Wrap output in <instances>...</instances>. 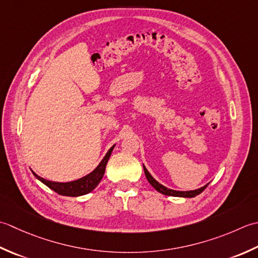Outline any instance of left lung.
<instances>
[{
	"instance_id": "8db88e82",
	"label": "left lung",
	"mask_w": 258,
	"mask_h": 258,
	"mask_svg": "<svg viewBox=\"0 0 258 258\" xmlns=\"http://www.w3.org/2000/svg\"><path fill=\"white\" fill-rule=\"evenodd\" d=\"M143 166H144V171H145L146 178H147V180L149 181L150 185H151L152 187H154L157 191L164 194V195H167V196L183 197V198H192V197H195V196L199 195V194H201V192H203V191L205 190V188H206V187L208 186V183H207V185H205V186H203V187H201V188H198V189H195V190H188V191L173 190V189L167 188V187H165L164 185H161V183H159L158 181H157V180L155 179V178L150 175V172H149L148 170H147V168L145 167V165H143Z\"/></svg>"
}]
</instances>
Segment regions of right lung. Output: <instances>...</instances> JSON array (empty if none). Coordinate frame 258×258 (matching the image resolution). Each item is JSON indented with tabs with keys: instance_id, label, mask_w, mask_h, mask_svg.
<instances>
[{
	"instance_id": "obj_1",
	"label": "right lung",
	"mask_w": 258,
	"mask_h": 258,
	"mask_svg": "<svg viewBox=\"0 0 258 258\" xmlns=\"http://www.w3.org/2000/svg\"><path fill=\"white\" fill-rule=\"evenodd\" d=\"M113 145L111 148L108 150L106 156L103 157V159L100 161V164L97 166L94 170H92L90 173H88L85 177L79 178L77 180L68 181V182H57V181H51L46 180L44 178L36 175L34 171L33 175L36 177V179H39L41 182H43L45 186H48L52 190L59 194L62 196H69V197H78L82 195H87V194L91 192L94 188H96L99 182L101 181L102 177L104 175V170H106V166L108 164V160L111 156V152L114 148Z\"/></svg>"
}]
</instances>
